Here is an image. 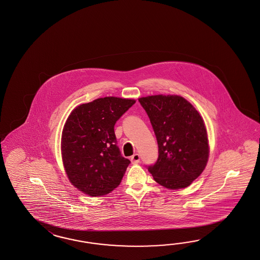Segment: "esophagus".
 <instances>
[{
    "instance_id": "esophagus-1",
    "label": "esophagus",
    "mask_w": 260,
    "mask_h": 260,
    "mask_svg": "<svg viewBox=\"0 0 260 260\" xmlns=\"http://www.w3.org/2000/svg\"><path fill=\"white\" fill-rule=\"evenodd\" d=\"M131 164H137L140 162V160H141V156L139 154H135L133 156H131Z\"/></svg>"
}]
</instances>
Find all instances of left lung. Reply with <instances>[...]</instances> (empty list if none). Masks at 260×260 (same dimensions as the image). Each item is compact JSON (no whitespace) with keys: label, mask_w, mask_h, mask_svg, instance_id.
I'll return each instance as SVG.
<instances>
[{"label":"left lung","mask_w":260,"mask_h":260,"mask_svg":"<svg viewBox=\"0 0 260 260\" xmlns=\"http://www.w3.org/2000/svg\"><path fill=\"white\" fill-rule=\"evenodd\" d=\"M156 135L158 157L148 171L159 185L178 190L190 185L207 165L210 146L201 114L183 96L139 99Z\"/></svg>","instance_id":"8db88e82"}]
</instances>
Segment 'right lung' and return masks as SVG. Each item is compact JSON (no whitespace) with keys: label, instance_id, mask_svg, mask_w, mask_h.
I'll return each instance as SVG.
<instances>
[{"label":"right lung","instance_id":"1","mask_svg":"<svg viewBox=\"0 0 260 260\" xmlns=\"http://www.w3.org/2000/svg\"><path fill=\"white\" fill-rule=\"evenodd\" d=\"M136 103L105 96L75 107L61 132L60 151L70 183L89 197H102L119 185L130 160L121 156L114 125Z\"/></svg>","mask_w":260,"mask_h":260}]
</instances>
